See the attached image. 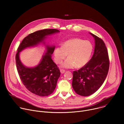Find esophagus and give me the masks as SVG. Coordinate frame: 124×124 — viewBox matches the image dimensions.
<instances>
[{
    "instance_id": "obj_1",
    "label": "esophagus",
    "mask_w": 124,
    "mask_h": 124,
    "mask_svg": "<svg viewBox=\"0 0 124 124\" xmlns=\"http://www.w3.org/2000/svg\"><path fill=\"white\" fill-rule=\"evenodd\" d=\"M60 72L61 74H64L65 72V70L61 69V70H60Z\"/></svg>"
}]
</instances>
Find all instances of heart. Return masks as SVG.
<instances>
[{
    "label": "heart",
    "instance_id": "1",
    "mask_svg": "<svg viewBox=\"0 0 124 124\" xmlns=\"http://www.w3.org/2000/svg\"><path fill=\"white\" fill-rule=\"evenodd\" d=\"M91 42L79 38L70 39L65 42L62 46L55 48L54 54L57 63H60L67 56L68 57L61 64V67L70 69L76 67L80 68L89 62L93 51Z\"/></svg>",
    "mask_w": 124,
    "mask_h": 124
}]
</instances>
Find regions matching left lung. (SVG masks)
<instances>
[{"mask_svg": "<svg viewBox=\"0 0 124 124\" xmlns=\"http://www.w3.org/2000/svg\"><path fill=\"white\" fill-rule=\"evenodd\" d=\"M95 40L93 56L85 66L73 72L72 86L77 94L90 96L96 92L107 77L109 62L108 50L103 41L89 33Z\"/></svg>", "mask_w": 124, "mask_h": 124, "instance_id": "obj_1", "label": "left lung"}]
</instances>
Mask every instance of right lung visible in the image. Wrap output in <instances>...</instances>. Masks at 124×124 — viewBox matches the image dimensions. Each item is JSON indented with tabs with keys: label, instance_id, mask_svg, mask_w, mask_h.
<instances>
[{
	"label": "right lung",
	"instance_id": "1",
	"mask_svg": "<svg viewBox=\"0 0 124 124\" xmlns=\"http://www.w3.org/2000/svg\"><path fill=\"white\" fill-rule=\"evenodd\" d=\"M55 29H45L37 31L25 37L17 48L16 55V69L23 85L31 93L42 97L47 96L54 91L60 72L51 59L55 46L48 45L45 40L47 36L59 33ZM42 44L46 47L44 54L39 63L35 67H27L19 58V53L28 47Z\"/></svg>",
	"mask_w": 124,
	"mask_h": 124
}]
</instances>
